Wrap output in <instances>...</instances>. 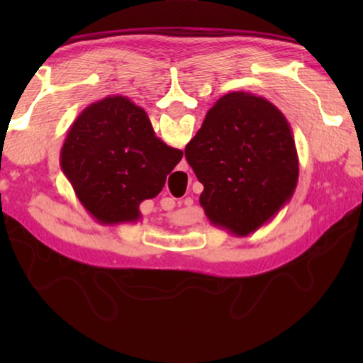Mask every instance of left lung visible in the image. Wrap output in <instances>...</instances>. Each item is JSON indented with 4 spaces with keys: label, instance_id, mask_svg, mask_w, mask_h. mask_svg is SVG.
<instances>
[{
    "label": "left lung",
    "instance_id": "obj_1",
    "mask_svg": "<svg viewBox=\"0 0 363 363\" xmlns=\"http://www.w3.org/2000/svg\"><path fill=\"white\" fill-rule=\"evenodd\" d=\"M186 158L203 184L206 218L238 237L269 223L298 184L290 123L272 102L243 91L223 96L208 110Z\"/></svg>",
    "mask_w": 363,
    "mask_h": 363
}]
</instances>
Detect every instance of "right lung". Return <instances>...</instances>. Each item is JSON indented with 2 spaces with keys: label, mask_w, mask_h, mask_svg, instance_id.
<instances>
[{
  "label": "right lung",
  "mask_w": 363,
  "mask_h": 363,
  "mask_svg": "<svg viewBox=\"0 0 363 363\" xmlns=\"http://www.w3.org/2000/svg\"><path fill=\"white\" fill-rule=\"evenodd\" d=\"M182 155L155 136L144 108L108 96L73 121L60 168L86 211L110 225L140 219L139 205L162 192Z\"/></svg>",
  "instance_id": "add662e5"
}]
</instances>
